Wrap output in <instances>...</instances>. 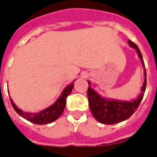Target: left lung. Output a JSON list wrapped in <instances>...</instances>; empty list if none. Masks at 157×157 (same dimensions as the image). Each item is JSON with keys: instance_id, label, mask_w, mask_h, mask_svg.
<instances>
[{"instance_id": "1", "label": "left lung", "mask_w": 157, "mask_h": 157, "mask_svg": "<svg viewBox=\"0 0 157 157\" xmlns=\"http://www.w3.org/2000/svg\"><path fill=\"white\" fill-rule=\"evenodd\" d=\"M128 44L132 48L136 49L144 67V81L141 88L140 94L139 95L137 98L132 101H119L110 98L106 99L99 95L93 88H91L90 82L88 81L89 85H90L88 88V100H89L90 109L94 118H96L99 123L102 124H114V123H120L129 118L139 107L144 98V94L146 85H147V76H146V69H145L142 54L136 43L129 40Z\"/></svg>"}]
</instances>
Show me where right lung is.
<instances>
[{"label": "right lung", "instance_id": "obj_1", "mask_svg": "<svg viewBox=\"0 0 157 157\" xmlns=\"http://www.w3.org/2000/svg\"><path fill=\"white\" fill-rule=\"evenodd\" d=\"M74 86V82L71 83L70 85L66 86L64 90L61 93L60 96L56 101L54 104L48 106V108L43 109L41 111L37 112V113H27L24 112L22 109H19L16 105H15L13 100L10 98V101L12 104V106L13 107L15 111L19 114V115L24 118L26 120L30 121L31 123H35V124L43 125L48 124L52 122H54L56 119L59 118V116L62 114L63 109L66 106V99L67 97L71 94L72 89Z\"/></svg>", "mask_w": 157, "mask_h": 157}]
</instances>
